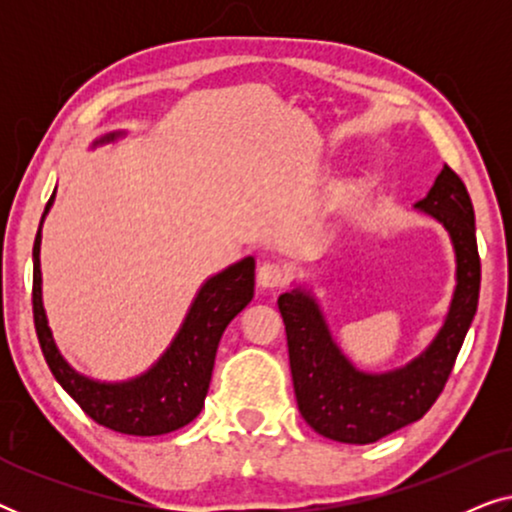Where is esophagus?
<instances>
[{"instance_id":"1","label":"esophagus","mask_w":512,"mask_h":512,"mask_svg":"<svg viewBox=\"0 0 512 512\" xmlns=\"http://www.w3.org/2000/svg\"><path fill=\"white\" fill-rule=\"evenodd\" d=\"M289 277L291 272L282 263L265 261L261 263V268H258V284H261L263 289H279V286L289 282Z\"/></svg>"}]
</instances>
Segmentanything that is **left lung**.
I'll return each instance as SVG.
<instances>
[{
    "label": "left lung",
    "instance_id": "obj_1",
    "mask_svg": "<svg viewBox=\"0 0 512 512\" xmlns=\"http://www.w3.org/2000/svg\"><path fill=\"white\" fill-rule=\"evenodd\" d=\"M415 207L436 216L450 233L457 251V291L438 338L410 366L387 375L359 373L335 347L310 296L293 291L277 300L300 415L314 431L338 443L368 445L422 419L443 394L478 310L480 256L473 202L464 181L445 165L429 195Z\"/></svg>",
    "mask_w": 512,
    "mask_h": 512
}]
</instances>
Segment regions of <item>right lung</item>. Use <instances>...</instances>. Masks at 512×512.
<instances>
[{
	"label": "right lung",
	"instance_id": "add662e5",
	"mask_svg": "<svg viewBox=\"0 0 512 512\" xmlns=\"http://www.w3.org/2000/svg\"><path fill=\"white\" fill-rule=\"evenodd\" d=\"M107 139H114V135ZM53 195L48 200L46 212L51 207ZM39 242L41 223L32 251L34 328H37V338L48 368L55 380L62 384V389L97 424L107 426L111 431L128 433V436H163V433L177 431L193 422L205 405L221 335L254 298V258L249 256L230 265L228 270L219 272L202 286L172 347L149 373L132 382L100 384L79 375L62 359L53 335L48 331L44 305H41Z\"/></svg>",
	"mask_w": 512,
	"mask_h": 512
}]
</instances>
